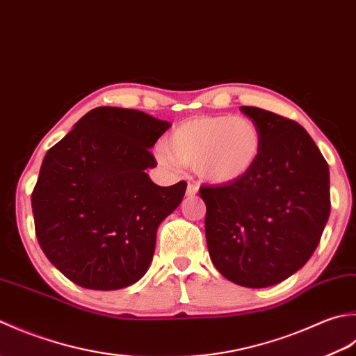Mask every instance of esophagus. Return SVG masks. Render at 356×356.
Listing matches in <instances>:
<instances>
[{"label":"esophagus","instance_id":"esophagus-1","mask_svg":"<svg viewBox=\"0 0 356 356\" xmlns=\"http://www.w3.org/2000/svg\"><path fill=\"white\" fill-rule=\"evenodd\" d=\"M197 192H198V184L197 183H188L187 191H186L187 197H193V195H197Z\"/></svg>","mask_w":356,"mask_h":356}]
</instances>
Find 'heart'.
Wrapping results in <instances>:
<instances>
[{"label": "heart", "instance_id": "b5f03b06", "mask_svg": "<svg viewBox=\"0 0 356 356\" xmlns=\"http://www.w3.org/2000/svg\"><path fill=\"white\" fill-rule=\"evenodd\" d=\"M263 150V136L248 117H200L181 122L156 150L159 164L177 170L191 165L213 184H230L255 168Z\"/></svg>", "mask_w": 356, "mask_h": 356}]
</instances>
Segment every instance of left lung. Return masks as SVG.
I'll list each match as a JSON object with an SVG mask.
<instances>
[{"instance_id": "8db88e82", "label": "left lung", "mask_w": 356, "mask_h": 356, "mask_svg": "<svg viewBox=\"0 0 356 356\" xmlns=\"http://www.w3.org/2000/svg\"><path fill=\"white\" fill-rule=\"evenodd\" d=\"M257 122L263 150L255 168L230 184L202 186L209 255L238 286H275L298 272L330 215L329 165L298 122L241 106Z\"/></svg>"}]
</instances>
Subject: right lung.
Returning a JSON list of instances; mask_svg holds the SVG:
<instances>
[{
  "label": "right lung",
  "instance_id": "obj_1",
  "mask_svg": "<svg viewBox=\"0 0 356 356\" xmlns=\"http://www.w3.org/2000/svg\"><path fill=\"white\" fill-rule=\"evenodd\" d=\"M169 121L121 107H97L42 159L32 193L42 252L84 289L117 290L147 272L156 230L175 210L187 183L161 187L146 169Z\"/></svg>",
  "mask_w": 356,
  "mask_h": 356
}]
</instances>
